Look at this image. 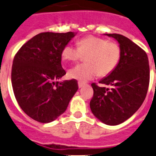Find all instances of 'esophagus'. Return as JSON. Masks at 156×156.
Masks as SVG:
<instances>
[{
  "label": "esophagus",
  "mask_w": 156,
  "mask_h": 156,
  "mask_svg": "<svg viewBox=\"0 0 156 156\" xmlns=\"http://www.w3.org/2000/svg\"><path fill=\"white\" fill-rule=\"evenodd\" d=\"M85 85H86V83H83V82H81V81H79V82H78V86H79V88L83 87V86H84Z\"/></svg>",
  "instance_id": "34e87169"
}]
</instances>
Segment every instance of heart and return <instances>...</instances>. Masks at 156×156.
Wrapping results in <instances>:
<instances>
[{
	"instance_id": "1",
	"label": "heart",
	"mask_w": 156,
	"mask_h": 156,
	"mask_svg": "<svg viewBox=\"0 0 156 156\" xmlns=\"http://www.w3.org/2000/svg\"><path fill=\"white\" fill-rule=\"evenodd\" d=\"M83 56H86V64L70 69L68 75L70 78L86 82L98 75L106 76L112 73L121 61V48L115 41L89 35L79 40L77 47L67 44L61 51L64 61L76 62Z\"/></svg>"
}]
</instances>
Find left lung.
<instances>
[{
  "label": "left lung",
  "instance_id": "1",
  "mask_svg": "<svg viewBox=\"0 0 156 156\" xmlns=\"http://www.w3.org/2000/svg\"><path fill=\"white\" fill-rule=\"evenodd\" d=\"M115 38L121 48L118 67L99 83H92L93 96L90 101L92 114L108 125H118L130 118L143 104L149 84V65L143 49L127 37L106 34Z\"/></svg>",
  "mask_w": 156,
  "mask_h": 156
}]
</instances>
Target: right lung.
Masks as SVG:
<instances>
[{
	"label": "right lung",
	"mask_w": 156,
	"mask_h": 156,
	"mask_svg": "<svg viewBox=\"0 0 156 156\" xmlns=\"http://www.w3.org/2000/svg\"><path fill=\"white\" fill-rule=\"evenodd\" d=\"M74 35L72 32H41L15 55L11 71L15 98L26 115L38 122L55 121L65 112L77 91L74 79L56 81L66 74L61 51Z\"/></svg>",
	"instance_id": "1"
}]
</instances>
